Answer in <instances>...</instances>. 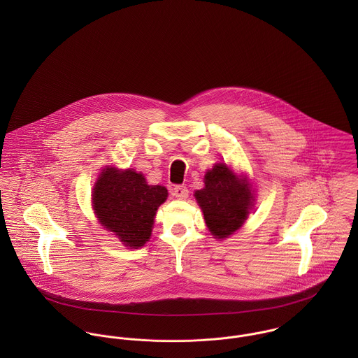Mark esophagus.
<instances>
[{
    "mask_svg": "<svg viewBox=\"0 0 358 358\" xmlns=\"http://www.w3.org/2000/svg\"><path fill=\"white\" fill-rule=\"evenodd\" d=\"M172 194L179 200H186L189 197V190L186 186H175L172 189Z\"/></svg>",
    "mask_w": 358,
    "mask_h": 358,
    "instance_id": "esophagus-1",
    "label": "esophagus"
}]
</instances>
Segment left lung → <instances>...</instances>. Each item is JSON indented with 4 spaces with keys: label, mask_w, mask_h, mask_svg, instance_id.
<instances>
[{
    "label": "left lung",
    "mask_w": 358,
    "mask_h": 358,
    "mask_svg": "<svg viewBox=\"0 0 358 358\" xmlns=\"http://www.w3.org/2000/svg\"><path fill=\"white\" fill-rule=\"evenodd\" d=\"M204 185L194 197L204 213L205 223L215 238H227L244 224L255 205L252 187L245 176L237 175L224 162L206 171Z\"/></svg>",
    "instance_id": "1"
}]
</instances>
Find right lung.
Here are the masks:
<instances>
[{
    "label": "right lung",
    "mask_w": 358,
    "mask_h": 358,
    "mask_svg": "<svg viewBox=\"0 0 358 358\" xmlns=\"http://www.w3.org/2000/svg\"><path fill=\"white\" fill-rule=\"evenodd\" d=\"M166 197L168 190L148 185L143 173L106 166L94 186L92 204L104 229L136 250L150 240L155 212Z\"/></svg>",
    "instance_id": "add662e5"
}]
</instances>
